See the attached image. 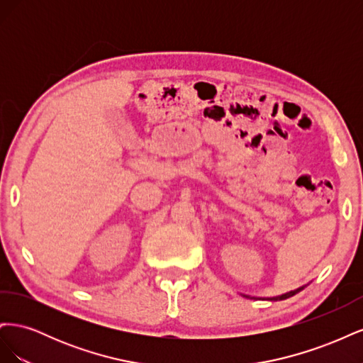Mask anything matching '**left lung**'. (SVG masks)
<instances>
[{
    "mask_svg": "<svg viewBox=\"0 0 363 363\" xmlns=\"http://www.w3.org/2000/svg\"><path fill=\"white\" fill-rule=\"evenodd\" d=\"M306 286H307V284H304V286H300L298 289H294V291H291V292H286V294H281V295H279V296H271V298H267V300H271V301L286 300V298H289V296H294L295 294H298L300 291H303V289H304ZM244 296H247V298H255V300H257V296H250V295H244Z\"/></svg>",
    "mask_w": 363,
    "mask_h": 363,
    "instance_id": "left-lung-1",
    "label": "left lung"
}]
</instances>
